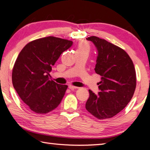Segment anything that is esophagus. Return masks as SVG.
Masks as SVG:
<instances>
[{"label": "esophagus", "instance_id": "esophagus-1", "mask_svg": "<svg viewBox=\"0 0 150 150\" xmlns=\"http://www.w3.org/2000/svg\"><path fill=\"white\" fill-rule=\"evenodd\" d=\"M69 88L71 90H74L75 88H79L78 87H75V86H73V85H69Z\"/></svg>", "mask_w": 150, "mask_h": 150}]
</instances>
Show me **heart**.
<instances>
[{"mask_svg":"<svg viewBox=\"0 0 150 150\" xmlns=\"http://www.w3.org/2000/svg\"><path fill=\"white\" fill-rule=\"evenodd\" d=\"M81 50H85L88 52V50H89V47H88V45L87 44V43L83 42L79 44L77 51H81Z\"/></svg>","mask_w":150,"mask_h":150,"instance_id":"1","label":"heart"}]
</instances>
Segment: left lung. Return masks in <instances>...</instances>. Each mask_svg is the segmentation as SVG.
<instances>
[{"mask_svg": "<svg viewBox=\"0 0 150 150\" xmlns=\"http://www.w3.org/2000/svg\"><path fill=\"white\" fill-rule=\"evenodd\" d=\"M98 51L95 71L101 76L100 92L89 90L87 110L99 120L112 118L131 100L136 87V75L132 60L122 48L96 36L86 38Z\"/></svg>", "mask_w": 150, "mask_h": 150, "instance_id": "1", "label": "left lung"}]
</instances>
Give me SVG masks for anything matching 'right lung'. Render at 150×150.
<instances>
[{
    "label": "right lung",
    "instance_id": "add662e5",
    "mask_svg": "<svg viewBox=\"0 0 150 150\" xmlns=\"http://www.w3.org/2000/svg\"><path fill=\"white\" fill-rule=\"evenodd\" d=\"M72 44L70 40L49 36L29 42L20 52L12 69V84L32 111L46 114L60 104L67 85L50 80V72Z\"/></svg>",
    "mask_w": 150,
    "mask_h": 150
}]
</instances>
